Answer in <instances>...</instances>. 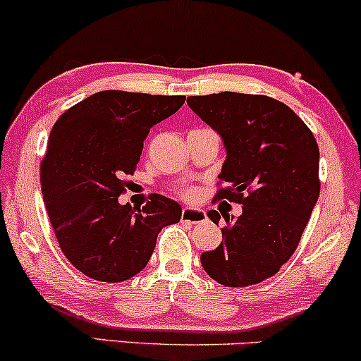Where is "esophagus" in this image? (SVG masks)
Instances as JSON below:
<instances>
[{
  "instance_id": "obj_1",
  "label": "esophagus",
  "mask_w": 361,
  "mask_h": 361,
  "mask_svg": "<svg viewBox=\"0 0 361 361\" xmlns=\"http://www.w3.org/2000/svg\"><path fill=\"white\" fill-rule=\"evenodd\" d=\"M181 219L187 221V223L197 224V223H204V221L207 219V216H205V211H202V209L185 207L183 211H181Z\"/></svg>"
}]
</instances>
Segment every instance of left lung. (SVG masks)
Instances as JSON below:
<instances>
[{
  "label": "left lung",
  "instance_id": "left-lung-1",
  "mask_svg": "<svg viewBox=\"0 0 361 361\" xmlns=\"http://www.w3.org/2000/svg\"><path fill=\"white\" fill-rule=\"evenodd\" d=\"M188 108L223 140L216 199L243 205L238 219L224 216L216 250L204 252V271L229 288L274 276L298 247L319 199V145L308 126L283 102L267 96L219 92L187 99ZM219 224L217 211H209Z\"/></svg>",
  "mask_w": 361,
  "mask_h": 361
}]
</instances>
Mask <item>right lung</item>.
<instances>
[{"label":"right lung","instance_id":"1","mask_svg":"<svg viewBox=\"0 0 361 361\" xmlns=\"http://www.w3.org/2000/svg\"><path fill=\"white\" fill-rule=\"evenodd\" d=\"M185 96L102 90L59 116L41 166V190L59 247L82 274L121 283L147 265L157 233L181 219V205L154 193L121 205L125 174L135 171L149 130Z\"/></svg>","mask_w":361,"mask_h":361}]
</instances>
